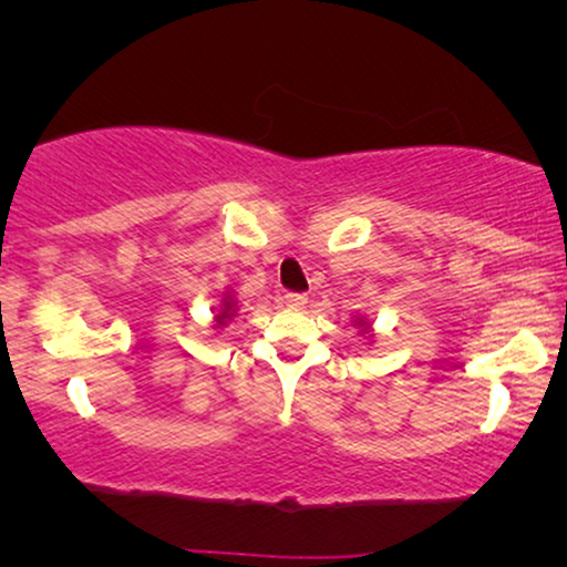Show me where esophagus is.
<instances>
[{"label": "esophagus", "instance_id": "34e87169", "mask_svg": "<svg viewBox=\"0 0 567 567\" xmlns=\"http://www.w3.org/2000/svg\"><path fill=\"white\" fill-rule=\"evenodd\" d=\"M284 305L291 307V309H301V307L307 305V297H305V293L289 291V293H284Z\"/></svg>", "mask_w": 567, "mask_h": 567}]
</instances>
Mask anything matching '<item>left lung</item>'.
Segmentation results:
<instances>
[{"label":"left lung","instance_id":"obj_1","mask_svg":"<svg viewBox=\"0 0 567 567\" xmlns=\"http://www.w3.org/2000/svg\"><path fill=\"white\" fill-rule=\"evenodd\" d=\"M359 324H363V320H361V322H359ZM367 328H369V324H363V330H367Z\"/></svg>","mask_w":567,"mask_h":567}]
</instances>
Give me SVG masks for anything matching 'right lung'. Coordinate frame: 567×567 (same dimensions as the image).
<instances>
[{
	"mask_svg": "<svg viewBox=\"0 0 567 567\" xmlns=\"http://www.w3.org/2000/svg\"><path fill=\"white\" fill-rule=\"evenodd\" d=\"M231 307H235V301H231V299H224V309H221L219 315H216V324H224V322L229 320L231 315H235V309H231Z\"/></svg>",
	"mask_w": 567,
	"mask_h": 567,
	"instance_id": "right-lung-1",
	"label": "right lung"
}]
</instances>
